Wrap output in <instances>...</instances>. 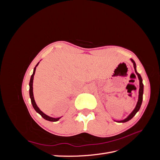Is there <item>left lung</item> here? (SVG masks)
Segmentation results:
<instances>
[{"instance_id": "left-lung-1", "label": "left lung", "mask_w": 160, "mask_h": 160, "mask_svg": "<svg viewBox=\"0 0 160 160\" xmlns=\"http://www.w3.org/2000/svg\"><path fill=\"white\" fill-rule=\"evenodd\" d=\"M131 61H132L133 62V67H134V69H135V73H136V75H138V79L139 81V95H138V101L137 102V104L136 105H135V108H134V109L132 111V112L131 113L128 117L123 119V120H121V121H115L114 120L115 122H118V123H125V122H128V121H129L131 119H132L135 115L137 113L138 111L139 110L140 108H141V105H142V101H143V80H142V78L141 75H140L139 73H138V72H137V70H136V64H135V61L132 59H130Z\"/></svg>"}]
</instances>
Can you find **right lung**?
<instances>
[{
    "instance_id": "add662e5",
    "label": "right lung",
    "mask_w": 160,
    "mask_h": 160,
    "mask_svg": "<svg viewBox=\"0 0 160 160\" xmlns=\"http://www.w3.org/2000/svg\"><path fill=\"white\" fill-rule=\"evenodd\" d=\"M38 63H39V62H38V63L36 65L35 67L33 69V72L32 74L31 77V79H30V82H29V95H30V98H31V103L32 105V107L33 108L35 109V110L37 111V112L40 114L42 117L44 118L45 119L47 120V121H49V122H57L58 120H59L61 117L60 118H52V117H50V116L46 115L45 113H44L42 112V111L38 108V107L37 106V105L36 104V102L35 101V99H34V95H33V88H32V84H33V79H34V75H35V71H36V68L38 66Z\"/></svg>"
}]
</instances>
